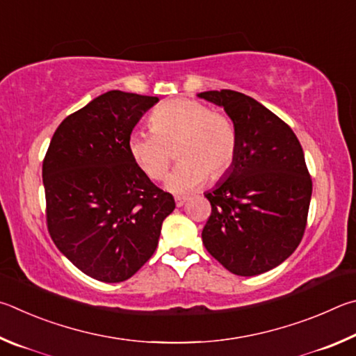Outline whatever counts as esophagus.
I'll list each match as a JSON object with an SVG mask.
<instances>
[{"label": "esophagus", "mask_w": 356, "mask_h": 356, "mask_svg": "<svg viewBox=\"0 0 356 356\" xmlns=\"http://www.w3.org/2000/svg\"><path fill=\"white\" fill-rule=\"evenodd\" d=\"M186 202H188V197H177V198H175V203H177L178 208L183 207Z\"/></svg>", "instance_id": "1"}]
</instances>
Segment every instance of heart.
Listing matches in <instances>:
<instances>
[{"label": "heart", "mask_w": 356, "mask_h": 356, "mask_svg": "<svg viewBox=\"0 0 356 356\" xmlns=\"http://www.w3.org/2000/svg\"><path fill=\"white\" fill-rule=\"evenodd\" d=\"M152 131H133L128 153L139 170L159 181L172 162L179 164L167 178V189L189 194L208 179H219L232 168L238 152V131L232 118L195 99L177 98L162 103L149 117Z\"/></svg>", "instance_id": "heart-1"}]
</instances>
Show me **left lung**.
Wrapping results in <instances>:
<instances>
[{"label":"left lung","instance_id":"obj_1","mask_svg":"<svg viewBox=\"0 0 356 356\" xmlns=\"http://www.w3.org/2000/svg\"><path fill=\"white\" fill-rule=\"evenodd\" d=\"M198 97L222 106L238 131L232 168L204 194L211 216L203 244L234 275H259L288 259L307 228L313 181L302 145L252 97L227 89Z\"/></svg>","mask_w":356,"mask_h":356}]
</instances>
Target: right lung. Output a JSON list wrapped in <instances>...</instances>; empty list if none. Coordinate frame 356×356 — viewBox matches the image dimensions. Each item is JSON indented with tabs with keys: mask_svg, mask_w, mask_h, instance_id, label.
I'll list each match as a JSON object with an SVG mask.
<instances>
[{
	"mask_svg": "<svg viewBox=\"0 0 356 356\" xmlns=\"http://www.w3.org/2000/svg\"><path fill=\"white\" fill-rule=\"evenodd\" d=\"M158 97L109 90L64 118L43 159L48 232L86 275L120 283L158 247L175 209L128 153V137Z\"/></svg>",
	"mask_w": 356,
	"mask_h": 356,
	"instance_id": "add662e5",
	"label": "right lung"
}]
</instances>
